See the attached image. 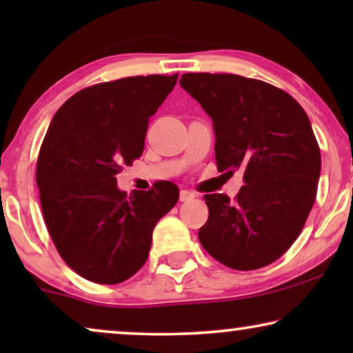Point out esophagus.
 I'll use <instances>...</instances> for the list:
<instances>
[{"label":"esophagus","mask_w":353,"mask_h":353,"mask_svg":"<svg viewBox=\"0 0 353 353\" xmlns=\"http://www.w3.org/2000/svg\"><path fill=\"white\" fill-rule=\"evenodd\" d=\"M194 197H196V194L192 191H188V190H181L180 191V201L181 202L191 201V199H194Z\"/></svg>","instance_id":"esophagus-1"}]
</instances>
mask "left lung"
I'll list each match as a JSON object with an SVG mask.
<instances>
[{"label":"left lung","mask_w":353,"mask_h":353,"mask_svg":"<svg viewBox=\"0 0 353 353\" xmlns=\"http://www.w3.org/2000/svg\"><path fill=\"white\" fill-rule=\"evenodd\" d=\"M180 85L214 122L219 170L244 172L234 201L204 196L202 248L230 268L267 267L297 239L315 202L321 156L310 120L291 94L260 80L183 74Z\"/></svg>","instance_id":"1"}]
</instances>
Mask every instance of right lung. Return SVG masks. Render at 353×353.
<instances>
[{
	"label": "right lung",
	"mask_w": 353,
	"mask_h": 353,
	"mask_svg": "<svg viewBox=\"0 0 353 353\" xmlns=\"http://www.w3.org/2000/svg\"><path fill=\"white\" fill-rule=\"evenodd\" d=\"M178 74L93 85L52 117L37 162L46 228L64 262L88 281L119 284L146 262L152 230L175 207L170 181L127 194L115 175L141 157L149 117Z\"/></svg>",
	"instance_id": "obj_1"
}]
</instances>
